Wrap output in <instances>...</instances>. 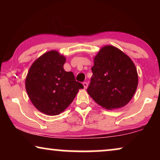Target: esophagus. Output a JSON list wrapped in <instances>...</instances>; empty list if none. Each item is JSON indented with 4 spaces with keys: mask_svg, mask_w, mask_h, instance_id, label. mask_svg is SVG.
Instances as JSON below:
<instances>
[{
    "mask_svg": "<svg viewBox=\"0 0 160 160\" xmlns=\"http://www.w3.org/2000/svg\"><path fill=\"white\" fill-rule=\"evenodd\" d=\"M83 86H84V89H87L88 87V83L87 82H84L83 83Z\"/></svg>",
    "mask_w": 160,
    "mask_h": 160,
    "instance_id": "34e87169",
    "label": "esophagus"
}]
</instances>
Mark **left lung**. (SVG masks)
<instances>
[{"mask_svg":"<svg viewBox=\"0 0 160 160\" xmlns=\"http://www.w3.org/2000/svg\"><path fill=\"white\" fill-rule=\"evenodd\" d=\"M93 60V75L87 93L98 105L108 110L126 106L138 84L134 62L130 57L111 45L102 47Z\"/></svg>","mask_w":160,"mask_h":160,"instance_id":"left-lung-1","label":"left lung"}]
</instances>
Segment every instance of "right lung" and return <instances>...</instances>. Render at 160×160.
I'll return each mask as SVG.
<instances>
[{"mask_svg": "<svg viewBox=\"0 0 160 160\" xmlns=\"http://www.w3.org/2000/svg\"><path fill=\"white\" fill-rule=\"evenodd\" d=\"M66 58L56 50L45 52L34 61L25 78L30 101L39 111L49 116L60 114L70 106L82 84L72 72L63 68Z\"/></svg>", "mask_w": 160, "mask_h": 160, "instance_id": "add662e5", "label": "right lung"}]
</instances>
